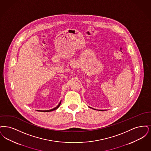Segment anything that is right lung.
<instances>
[{"label":"right lung","mask_w":151,"mask_h":151,"mask_svg":"<svg viewBox=\"0 0 151 151\" xmlns=\"http://www.w3.org/2000/svg\"><path fill=\"white\" fill-rule=\"evenodd\" d=\"M60 104H61V101L60 102V103H59V105H58L56 107H55V108L52 109H51V110H48V111H43V112H46V111H47V112H48V111H55V110H56V109H58V108H59V106L60 105Z\"/></svg>","instance_id":"1"}]
</instances>
